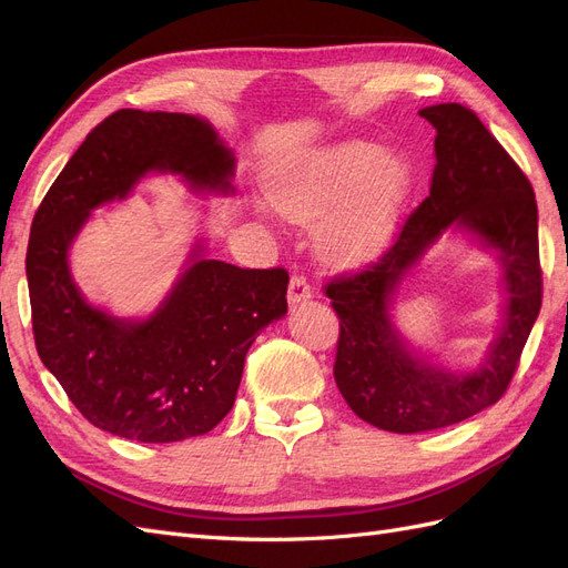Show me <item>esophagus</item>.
Here are the masks:
<instances>
[{"label":"esophagus","mask_w":568,"mask_h":568,"mask_svg":"<svg viewBox=\"0 0 568 568\" xmlns=\"http://www.w3.org/2000/svg\"><path fill=\"white\" fill-rule=\"evenodd\" d=\"M311 294H313L311 284H307V280L303 277V274H294V277H291V282H288V303L296 305L301 301L311 298Z\"/></svg>","instance_id":"obj_1"}]
</instances>
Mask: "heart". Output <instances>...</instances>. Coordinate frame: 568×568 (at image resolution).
<instances>
[{
  "label": "heart",
  "instance_id": "obj_1",
  "mask_svg": "<svg viewBox=\"0 0 568 568\" xmlns=\"http://www.w3.org/2000/svg\"><path fill=\"white\" fill-rule=\"evenodd\" d=\"M409 184L395 151L348 140L294 153L270 170L265 192L282 215L315 222V244L334 263H357L379 251Z\"/></svg>",
  "mask_w": 568,
  "mask_h": 568
}]
</instances>
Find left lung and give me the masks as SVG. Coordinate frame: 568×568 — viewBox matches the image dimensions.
Segmentation results:
<instances>
[{
	"label": "left lung",
	"mask_w": 568,
	"mask_h": 568,
	"mask_svg": "<svg viewBox=\"0 0 568 568\" xmlns=\"http://www.w3.org/2000/svg\"><path fill=\"white\" fill-rule=\"evenodd\" d=\"M419 115L436 128L428 196L379 261L324 286L341 326L336 386L359 419L395 434L453 426L500 400L542 303L538 205L524 170L471 109L438 104ZM453 224L498 251L506 284L501 334L478 371L459 375L412 356L387 315L404 272Z\"/></svg>",
	"instance_id": "obj_1"
}]
</instances>
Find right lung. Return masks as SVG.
Listing matches in <instances>:
<instances>
[{"mask_svg": "<svg viewBox=\"0 0 568 568\" xmlns=\"http://www.w3.org/2000/svg\"><path fill=\"white\" fill-rule=\"evenodd\" d=\"M146 173L227 194L234 156L203 118L111 113L42 199L26 272L40 359L82 417L128 440L175 443L209 434L232 409L251 343L286 313L288 272L209 261L196 246L149 320H118L90 305L68 270V248L94 209L125 199Z\"/></svg>", "mask_w": 568, "mask_h": 568, "instance_id": "obj_1", "label": "right lung"}]
</instances>
